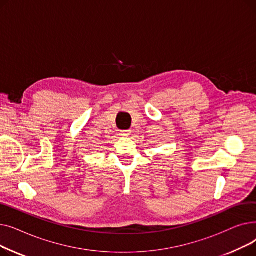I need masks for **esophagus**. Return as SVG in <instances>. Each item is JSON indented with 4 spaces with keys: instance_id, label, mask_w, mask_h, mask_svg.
<instances>
[{
    "instance_id": "obj_1",
    "label": "esophagus",
    "mask_w": 256,
    "mask_h": 256,
    "mask_svg": "<svg viewBox=\"0 0 256 256\" xmlns=\"http://www.w3.org/2000/svg\"><path fill=\"white\" fill-rule=\"evenodd\" d=\"M130 130H120V135L122 136V137H124V138H126V137H128L130 135Z\"/></svg>"
}]
</instances>
